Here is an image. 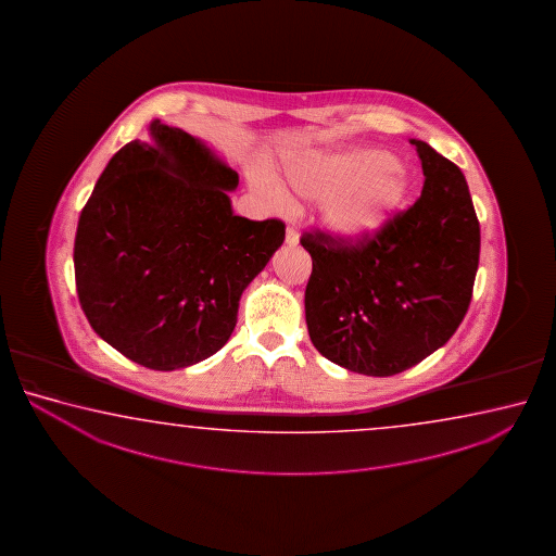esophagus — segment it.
<instances>
[{"instance_id":"obj_1","label":"esophagus","mask_w":556,"mask_h":556,"mask_svg":"<svg viewBox=\"0 0 556 556\" xmlns=\"http://www.w3.org/2000/svg\"><path fill=\"white\" fill-rule=\"evenodd\" d=\"M286 243L290 247H295L300 243V236H298L295 227L290 226L286 229Z\"/></svg>"}]
</instances>
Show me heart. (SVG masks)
<instances>
[{"mask_svg":"<svg viewBox=\"0 0 556 556\" xmlns=\"http://www.w3.org/2000/svg\"><path fill=\"white\" fill-rule=\"evenodd\" d=\"M286 177L300 197L327 204V226L350 243L377 236L413 187L405 163L377 148L305 155L288 165Z\"/></svg>","mask_w":556,"mask_h":556,"instance_id":"b5f03b06","label":"heart"}]
</instances>
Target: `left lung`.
Segmentation results:
<instances>
[{"label": "left lung", "mask_w": 556, "mask_h": 556, "mask_svg": "<svg viewBox=\"0 0 556 556\" xmlns=\"http://www.w3.org/2000/svg\"><path fill=\"white\" fill-rule=\"evenodd\" d=\"M422 194L377 236L350 243L305 231L313 270L305 288L311 342L364 376L416 366L452 339L472 298L480 226L462 169L413 140Z\"/></svg>", "instance_id": "left-lung-1"}]
</instances>
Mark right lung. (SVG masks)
<instances>
[{
	"label": "right lung",
	"mask_w": 556,
	"mask_h": 556,
	"mask_svg": "<svg viewBox=\"0 0 556 556\" xmlns=\"http://www.w3.org/2000/svg\"><path fill=\"white\" fill-rule=\"evenodd\" d=\"M114 153L77 224V298L94 332L160 371L210 358L239 298L282 245V219L236 216L239 175L161 121Z\"/></svg>",
	"instance_id": "add662e5"
}]
</instances>
